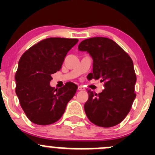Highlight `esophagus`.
<instances>
[{"label":"esophagus","mask_w":155,"mask_h":155,"mask_svg":"<svg viewBox=\"0 0 155 155\" xmlns=\"http://www.w3.org/2000/svg\"><path fill=\"white\" fill-rule=\"evenodd\" d=\"M78 90L79 91H85V87H84L83 86H82V85H80V86L78 87Z\"/></svg>","instance_id":"34e87169"}]
</instances>
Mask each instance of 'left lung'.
<instances>
[{
	"label": "left lung",
	"mask_w": 155,
	"mask_h": 155,
	"mask_svg": "<svg viewBox=\"0 0 155 155\" xmlns=\"http://www.w3.org/2000/svg\"><path fill=\"white\" fill-rule=\"evenodd\" d=\"M78 49L87 51L93 59V73L89 79H101L105 88L94 94L88 90L84 105L87 118L93 124L110 127L121 123L129 113L136 98L137 76L127 53L107 37H92L79 43Z\"/></svg>",
	"instance_id": "left-lung-1"
}]
</instances>
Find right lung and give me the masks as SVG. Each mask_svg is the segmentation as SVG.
I'll list each match as a JSON object with an SVG mask.
<instances>
[{
    "label": "right lung",
    "mask_w": 155,
    "mask_h": 155,
    "mask_svg": "<svg viewBox=\"0 0 155 155\" xmlns=\"http://www.w3.org/2000/svg\"><path fill=\"white\" fill-rule=\"evenodd\" d=\"M77 39L50 37L31 46L21 55L15 73V93L31 122L48 125L58 121L77 85L67 82L58 89L50 86L51 74L59 71Z\"/></svg>",
    "instance_id": "add662e5"
}]
</instances>
